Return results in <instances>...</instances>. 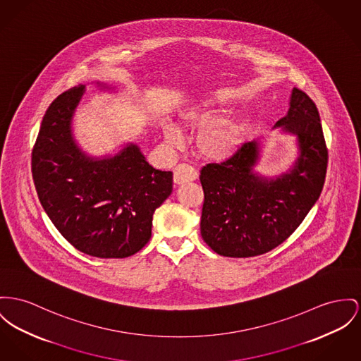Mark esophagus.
<instances>
[{
  "label": "esophagus",
  "mask_w": 361,
  "mask_h": 361,
  "mask_svg": "<svg viewBox=\"0 0 361 361\" xmlns=\"http://www.w3.org/2000/svg\"><path fill=\"white\" fill-rule=\"evenodd\" d=\"M198 176L197 169L189 164H179L173 169V182L175 185H183L186 182H192Z\"/></svg>",
  "instance_id": "esophagus-1"
}]
</instances>
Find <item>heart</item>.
Returning <instances> with one entry per match:
<instances>
[{
    "label": "heart",
    "instance_id": "1",
    "mask_svg": "<svg viewBox=\"0 0 361 361\" xmlns=\"http://www.w3.org/2000/svg\"><path fill=\"white\" fill-rule=\"evenodd\" d=\"M182 124L192 130H201L198 134V150L208 159L223 161L230 159L240 144L237 126L227 121L217 109L207 102L192 105L180 115ZM163 135L169 145L182 146L185 134L173 123L163 124Z\"/></svg>",
    "mask_w": 361,
    "mask_h": 361
}]
</instances>
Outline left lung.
Instances as JSON below:
<instances>
[{
	"label": "left lung",
	"mask_w": 361,
	"mask_h": 361,
	"mask_svg": "<svg viewBox=\"0 0 361 361\" xmlns=\"http://www.w3.org/2000/svg\"><path fill=\"white\" fill-rule=\"evenodd\" d=\"M274 128L295 140L297 156L286 171L268 176L256 169L264 138L243 142L227 161L201 169V235L221 256L253 257L272 250L288 240L319 200L327 147L314 102L294 87L288 114Z\"/></svg>",
	"instance_id": "8db88e82"
}]
</instances>
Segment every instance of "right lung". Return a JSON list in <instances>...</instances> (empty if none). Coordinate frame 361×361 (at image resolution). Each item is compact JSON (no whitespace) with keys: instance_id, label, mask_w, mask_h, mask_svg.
<instances>
[{"instance_id":"obj_1","label":"right lung","mask_w":361,"mask_h":361,"mask_svg":"<svg viewBox=\"0 0 361 361\" xmlns=\"http://www.w3.org/2000/svg\"><path fill=\"white\" fill-rule=\"evenodd\" d=\"M101 92H116L93 82ZM86 85L57 97L48 108L32 150V179L47 215L78 250L123 259L152 235L154 211L172 192V172L153 169L134 142L93 156L73 135V118Z\"/></svg>"}]
</instances>
